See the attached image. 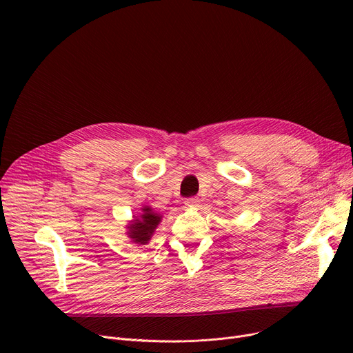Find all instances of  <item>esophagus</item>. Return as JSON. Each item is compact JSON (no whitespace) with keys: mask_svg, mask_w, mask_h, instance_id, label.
I'll return each mask as SVG.
<instances>
[{"mask_svg":"<svg viewBox=\"0 0 353 353\" xmlns=\"http://www.w3.org/2000/svg\"><path fill=\"white\" fill-rule=\"evenodd\" d=\"M184 205H186L190 209H197L200 206V200L197 197H190V199L184 201Z\"/></svg>","mask_w":353,"mask_h":353,"instance_id":"1","label":"esophagus"}]
</instances>
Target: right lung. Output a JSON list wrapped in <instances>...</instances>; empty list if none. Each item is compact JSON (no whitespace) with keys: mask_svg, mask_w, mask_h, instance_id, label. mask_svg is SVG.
Masks as SVG:
<instances>
[{"mask_svg":"<svg viewBox=\"0 0 353 353\" xmlns=\"http://www.w3.org/2000/svg\"><path fill=\"white\" fill-rule=\"evenodd\" d=\"M161 217L163 216L150 206H143L140 216H134L127 225V236L136 245H147L160 225Z\"/></svg>","mask_w":353,"mask_h":353,"instance_id":"obj_1","label":"right lung"}]
</instances>
